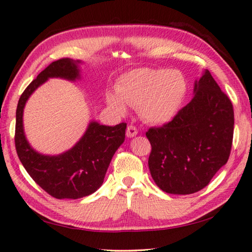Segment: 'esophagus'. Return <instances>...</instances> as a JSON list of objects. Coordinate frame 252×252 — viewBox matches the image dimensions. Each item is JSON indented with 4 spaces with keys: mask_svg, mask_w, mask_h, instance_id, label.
<instances>
[{
    "mask_svg": "<svg viewBox=\"0 0 252 252\" xmlns=\"http://www.w3.org/2000/svg\"><path fill=\"white\" fill-rule=\"evenodd\" d=\"M136 134H138V129H136V126H127L126 127V136L127 138H133V136H135Z\"/></svg>",
    "mask_w": 252,
    "mask_h": 252,
    "instance_id": "esophagus-1",
    "label": "esophagus"
}]
</instances>
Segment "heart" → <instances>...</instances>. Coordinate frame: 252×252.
<instances>
[{"mask_svg":"<svg viewBox=\"0 0 252 252\" xmlns=\"http://www.w3.org/2000/svg\"><path fill=\"white\" fill-rule=\"evenodd\" d=\"M116 91L105 95L108 104L125 113L126 104L139 108L147 122L161 125L172 120L187 93L185 75L178 70L135 69L123 74Z\"/></svg>","mask_w":252,"mask_h":252,"instance_id":"heart-1","label":"heart"}]
</instances>
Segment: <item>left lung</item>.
<instances>
[{"instance_id":"1","label":"left lung","mask_w":252,"mask_h":252,"mask_svg":"<svg viewBox=\"0 0 252 252\" xmlns=\"http://www.w3.org/2000/svg\"><path fill=\"white\" fill-rule=\"evenodd\" d=\"M233 106L210 72L194 83V96L171 121L150 127L149 169L162 191L191 194L227 163L233 138Z\"/></svg>"}]
</instances>
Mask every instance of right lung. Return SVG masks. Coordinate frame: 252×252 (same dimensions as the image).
<instances>
[{
    "label": "right lung",
    "instance_id": "add662e5",
    "mask_svg": "<svg viewBox=\"0 0 252 252\" xmlns=\"http://www.w3.org/2000/svg\"><path fill=\"white\" fill-rule=\"evenodd\" d=\"M78 63L67 58L51 63L28 85L16 108L14 141L19 159L35 183L57 199H79L95 192L126 138L125 122L114 126L91 122L80 141L62 155L43 156L30 147L23 131V109L29 96L49 78L78 79Z\"/></svg>",
    "mask_w": 252,
    "mask_h": 252
}]
</instances>
